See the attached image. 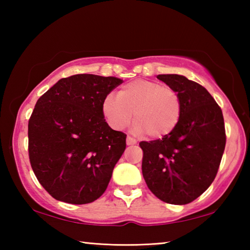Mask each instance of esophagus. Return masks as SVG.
<instances>
[{
  "mask_svg": "<svg viewBox=\"0 0 250 250\" xmlns=\"http://www.w3.org/2000/svg\"><path fill=\"white\" fill-rule=\"evenodd\" d=\"M137 143V140L131 137H126V146H133Z\"/></svg>",
  "mask_w": 250,
  "mask_h": 250,
  "instance_id": "1",
  "label": "esophagus"
}]
</instances>
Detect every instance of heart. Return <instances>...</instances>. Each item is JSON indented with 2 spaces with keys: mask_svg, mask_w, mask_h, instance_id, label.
<instances>
[{
  "mask_svg": "<svg viewBox=\"0 0 250 250\" xmlns=\"http://www.w3.org/2000/svg\"><path fill=\"white\" fill-rule=\"evenodd\" d=\"M101 110L113 130L125 129L134 117L135 133L146 132L152 139H161L171 134L179 125L182 101L179 92L171 87L135 79L122 86L118 96L105 97Z\"/></svg>",
  "mask_w": 250,
  "mask_h": 250,
  "instance_id": "obj_1",
  "label": "heart"
}]
</instances>
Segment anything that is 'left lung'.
<instances>
[{"label":"left lung","mask_w":250,"mask_h":250,"mask_svg":"<svg viewBox=\"0 0 250 250\" xmlns=\"http://www.w3.org/2000/svg\"><path fill=\"white\" fill-rule=\"evenodd\" d=\"M181 97L182 115L171 134L142 141V174L161 201L184 205L213 183L225 150L222 109L204 87L181 75H158Z\"/></svg>","instance_id":"8db88e82"}]
</instances>
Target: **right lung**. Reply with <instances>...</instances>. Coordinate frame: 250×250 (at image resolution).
Segmentation results:
<instances>
[{"instance_id":"right-lung-1","label":"right lung","mask_w":250,"mask_h":250,"mask_svg":"<svg viewBox=\"0 0 250 250\" xmlns=\"http://www.w3.org/2000/svg\"><path fill=\"white\" fill-rule=\"evenodd\" d=\"M117 77L62 78L37 100L28 121V155L41 185L57 201L88 204L104 193L126 135L103 115Z\"/></svg>"}]
</instances>
